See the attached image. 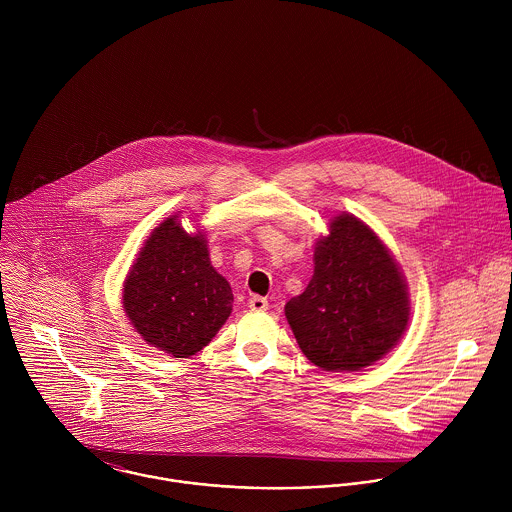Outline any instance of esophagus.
I'll return each instance as SVG.
<instances>
[{"label":"esophagus","mask_w":512,"mask_h":512,"mask_svg":"<svg viewBox=\"0 0 512 512\" xmlns=\"http://www.w3.org/2000/svg\"><path fill=\"white\" fill-rule=\"evenodd\" d=\"M248 307H250L252 311H266V309H268V299L262 297V295H252V297L248 299Z\"/></svg>","instance_id":"obj_1"}]
</instances>
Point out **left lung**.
I'll use <instances>...</instances> for the list:
<instances>
[{
	"label": "left lung",
	"instance_id": "1",
	"mask_svg": "<svg viewBox=\"0 0 512 512\" xmlns=\"http://www.w3.org/2000/svg\"><path fill=\"white\" fill-rule=\"evenodd\" d=\"M313 264L305 292L286 303L299 349L331 372L374 365L400 341L410 319L396 260L363 220L343 213L317 240Z\"/></svg>",
	"mask_w": 512,
	"mask_h": 512
}]
</instances>
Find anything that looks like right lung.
Masks as SVG:
<instances>
[{"label": "right lung", "instance_id": "add662e5", "mask_svg": "<svg viewBox=\"0 0 512 512\" xmlns=\"http://www.w3.org/2000/svg\"><path fill=\"white\" fill-rule=\"evenodd\" d=\"M230 284L213 268L203 232L163 220L124 282V311L147 345L187 359L211 343L232 311Z\"/></svg>", "mask_w": 512, "mask_h": 512}]
</instances>
